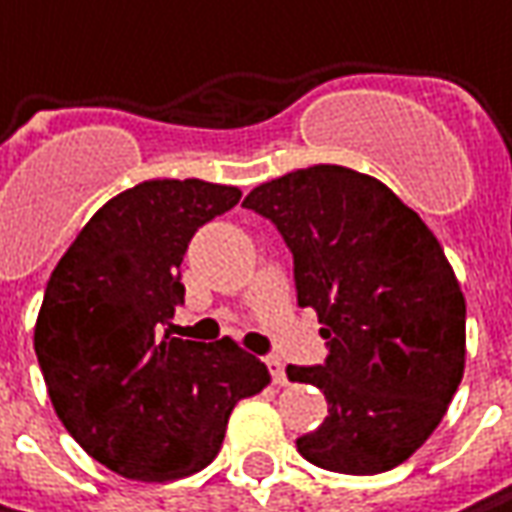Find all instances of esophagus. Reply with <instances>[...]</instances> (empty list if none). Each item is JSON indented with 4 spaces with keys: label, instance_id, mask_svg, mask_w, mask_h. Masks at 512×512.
<instances>
[{
    "label": "esophagus",
    "instance_id": "obj_1",
    "mask_svg": "<svg viewBox=\"0 0 512 512\" xmlns=\"http://www.w3.org/2000/svg\"><path fill=\"white\" fill-rule=\"evenodd\" d=\"M265 365L271 368V377H274V383H277V386H286V383H288L286 365H283V362H280L277 356H268V359H265Z\"/></svg>",
    "mask_w": 512,
    "mask_h": 512
}]
</instances>
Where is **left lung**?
<instances>
[{"label": "left lung", "mask_w": 512, "mask_h": 512, "mask_svg": "<svg viewBox=\"0 0 512 512\" xmlns=\"http://www.w3.org/2000/svg\"><path fill=\"white\" fill-rule=\"evenodd\" d=\"M244 206L280 229L297 306L318 312L330 351L324 365L286 368L330 410L297 451L342 475L401 466L442 421L466 365V297L436 235L380 179L339 164L262 182Z\"/></svg>", "instance_id": "left-lung-1"}]
</instances>
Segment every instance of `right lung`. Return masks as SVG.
Instances as JSON below:
<instances>
[{
  "label": "right lung",
  "mask_w": 512,
  "mask_h": 512,
  "mask_svg": "<svg viewBox=\"0 0 512 512\" xmlns=\"http://www.w3.org/2000/svg\"><path fill=\"white\" fill-rule=\"evenodd\" d=\"M241 200L232 185L150 179L111 197L55 265L34 353L67 433L105 469L176 480L206 469L241 398L271 383L232 339L161 333L185 303L179 265L203 224Z\"/></svg>",
  "instance_id": "right-lung-1"
}]
</instances>
